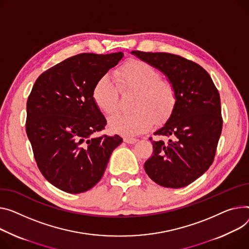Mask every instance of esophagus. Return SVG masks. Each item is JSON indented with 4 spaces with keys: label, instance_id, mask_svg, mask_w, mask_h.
I'll list each match as a JSON object with an SVG mask.
<instances>
[{
    "label": "esophagus",
    "instance_id": "esophagus-1",
    "mask_svg": "<svg viewBox=\"0 0 249 249\" xmlns=\"http://www.w3.org/2000/svg\"><path fill=\"white\" fill-rule=\"evenodd\" d=\"M123 140H124V142H126L128 144H134L138 141L136 138H132V137H124Z\"/></svg>",
    "mask_w": 249,
    "mask_h": 249
}]
</instances>
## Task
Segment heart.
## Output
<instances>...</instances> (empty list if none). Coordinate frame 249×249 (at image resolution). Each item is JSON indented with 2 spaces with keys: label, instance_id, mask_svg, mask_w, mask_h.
Wrapping results in <instances>:
<instances>
[{
  "label": "heart",
  "instance_id": "heart-1",
  "mask_svg": "<svg viewBox=\"0 0 249 249\" xmlns=\"http://www.w3.org/2000/svg\"><path fill=\"white\" fill-rule=\"evenodd\" d=\"M114 78L105 74L97 80L92 90L96 106L111 115L118 108L119 93L136 91L132 101L133 111L118 113L109 118L114 133L127 137L137 136L170 118L177 104V91L173 83L160 78L153 66L142 60H130L115 70Z\"/></svg>",
  "mask_w": 249,
  "mask_h": 249
}]
</instances>
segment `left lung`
<instances>
[{"instance_id": "left-lung-1", "label": "left lung", "mask_w": 249, "mask_h": 249, "mask_svg": "<svg viewBox=\"0 0 249 249\" xmlns=\"http://www.w3.org/2000/svg\"><path fill=\"white\" fill-rule=\"evenodd\" d=\"M141 60L166 75L177 91L170 118L154 135L171 137L154 141L153 154L144 169L155 183L181 188L200 177L213 163L220 134V96L209 74L197 63L170 53L133 51Z\"/></svg>"}]
</instances>
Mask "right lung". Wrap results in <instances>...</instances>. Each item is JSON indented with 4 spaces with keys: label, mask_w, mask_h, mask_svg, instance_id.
Returning a JSON list of instances; mask_svg holds the SVG:
<instances>
[{
    "label": "right lung",
    "mask_w": 249,
    "mask_h": 249,
    "mask_svg": "<svg viewBox=\"0 0 249 249\" xmlns=\"http://www.w3.org/2000/svg\"><path fill=\"white\" fill-rule=\"evenodd\" d=\"M122 57V52L70 57L42 73L28 97L26 132L37 166L65 192L95 186L122 142L118 135L96 136L107 121L92 98L97 80Z\"/></svg>",
    "instance_id": "obj_1"
}]
</instances>
